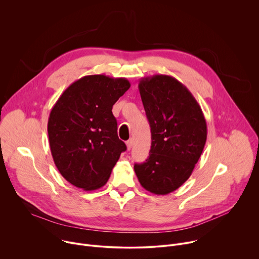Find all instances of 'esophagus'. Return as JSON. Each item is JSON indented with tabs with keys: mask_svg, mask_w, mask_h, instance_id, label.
I'll return each instance as SVG.
<instances>
[{
	"mask_svg": "<svg viewBox=\"0 0 259 259\" xmlns=\"http://www.w3.org/2000/svg\"><path fill=\"white\" fill-rule=\"evenodd\" d=\"M132 144H133V139H129V140L126 142V145H127V150H128V151H130V150H131Z\"/></svg>",
	"mask_w": 259,
	"mask_h": 259,
	"instance_id": "esophagus-1",
	"label": "esophagus"
}]
</instances>
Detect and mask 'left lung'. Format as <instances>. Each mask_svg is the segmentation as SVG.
Here are the masks:
<instances>
[{
    "instance_id": "left-lung-1",
    "label": "left lung",
    "mask_w": 259,
    "mask_h": 259,
    "mask_svg": "<svg viewBox=\"0 0 259 259\" xmlns=\"http://www.w3.org/2000/svg\"><path fill=\"white\" fill-rule=\"evenodd\" d=\"M138 89L152 146L149 158L135 164L134 171L146 191L167 195L192 175L206 143V120L190 90L171 76L142 78Z\"/></svg>"
}]
</instances>
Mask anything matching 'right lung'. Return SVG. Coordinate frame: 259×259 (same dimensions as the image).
Here are the masks:
<instances>
[{
  "mask_svg": "<svg viewBox=\"0 0 259 259\" xmlns=\"http://www.w3.org/2000/svg\"><path fill=\"white\" fill-rule=\"evenodd\" d=\"M130 88L125 78L85 76L69 85L51 109L48 136L60 174L72 186L94 191L107 182L121 153L113 105Z\"/></svg>",
  "mask_w": 259,
  "mask_h": 259,
  "instance_id": "add662e5",
  "label": "right lung"
}]
</instances>
